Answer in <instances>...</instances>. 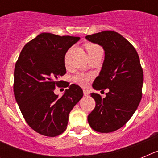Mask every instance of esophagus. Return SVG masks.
<instances>
[{
	"label": "esophagus",
	"instance_id": "obj_1",
	"mask_svg": "<svg viewBox=\"0 0 158 158\" xmlns=\"http://www.w3.org/2000/svg\"><path fill=\"white\" fill-rule=\"evenodd\" d=\"M83 93H84V96H88V95L89 94V91H88V90H86V89H84Z\"/></svg>",
	"mask_w": 158,
	"mask_h": 158
}]
</instances>
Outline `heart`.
<instances>
[{"mask_svg": "<svg viewBox=\"0 0 158 158\" xmlns=\"http://www.w3.org/2000/svg\"><path fill=\"white\" fill-rule=\"evenodd\" d=\"M86 50L88 51V54L94 53L96 51H102L99 46L96 44H87L86 45ZM93 76L89 73H78L73 77V81L74 83H76L78 85L81 86V87H86L89 85V82L92 80Z\"/></svg>", "mask_w": 158, "mask_h": 158, "instance_id": "obj_1", "label": "heart"}]
</instances>
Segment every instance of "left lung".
I'll use <instances>...</instances> for the list:
<instances>
[{
    "instance_id": "obj_1",
    "label": "left lung",
    "mask_w": 158,
    "mask_h": 158,
    "mask_svg": "<svg viewBox=\"0 0 158 158\" xmlns=\"http://www.w3.org/2000/svg\"><path fill=\"white\" fill-rule=\"evenodd\" d=\"M85 38L101 46L105 54L93 88L109 89L104 98L91 93L96 107L88 121L94 131L110 133L124 126L138 108L142 99L143 71L136 50L120 34L104 31Z\"/></svg>"
}]
</instances>
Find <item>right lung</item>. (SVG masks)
Instances as JSON below:
<instances>
[{
  "mask_svg": "<svg viewBox=\"0 0 158 158\" xmlns=\"http://www.w3.org/2000/svg\"><path fill=\"white\" fill-rule=\"evenodd\" d=\"M80 40L74 36L41 33L23 47L14 70L13 91L23 118L40 135L55 137L65 131L69 114L83 96L81 88L69 85L62 97L56 86L66 73L65 55Z\"/></svg>",
  "mask_w": 158,
  "mask_h": 158,
  "instance_id": "1",
  "label": "right lung"
}]
</instances>
